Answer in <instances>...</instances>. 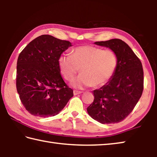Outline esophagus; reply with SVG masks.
<instances>
[{"label": "esophagus", "instance_id": "esophagus-1", "mask_svg": "<svg viewBox=\"0 0 157 157\" xmlns=\"http://www.w3.org/2000/svg\"><path fill=\"white\" fill-rule=\"evenodd\" d=\"M82 91H76V90H74L73 91V94L74 95H78V94H82Z\"/></svg>", "mask_w": 157, "mask_h": 157}]
</instances>
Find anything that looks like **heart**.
<instances>
[{"label":"heart","instance_id":"heart-1","mask_svg":"<svg viewBox=\"0 0 157 157\" xmlns=\"http://www.w3.org/2000/svg\"><path fill=\"white\" fill-rule=\"evenodd\" d=\"M118 63L115 51L94 46L77 47L73 55L62 53L58 58L60 73L66 80H72L80 68L82 73L71 82V86L78 89L106 84L115 73Z\"/></svg>","mask_w":157,"mask_h":157}]
</instances>
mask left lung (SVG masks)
<instances>
[{
	"label": "left lung",
	"instance_id": "left-lung-1",
	"mask_svg": "<svg viewBox=\"0 0 157 157\" xmlns=\"http://www.w3.org/2000/svg\"><path fill=\"white\" fill-rule=\"evenodd\" d=\"M95 44L115 51L118 63L110 80L93 91L94 100L87 108V112L102 124L119 123L132 112L141 97L144 79L142 63L121 39L97 41Z\"/></svg>",
	"mask_w": 157,
	"mask_h": 157
}]
</instances>
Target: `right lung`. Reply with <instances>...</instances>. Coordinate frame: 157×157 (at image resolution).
<instances>
[{
	"instance_id": "right-lung-1",
	"label": "right lung",
	"mask_w": 157,
	"mask_h": 157,
	"mask_svg": "<svg viewBox=\"0 0 157 157\" xmlns=\"http://www.w3.org/2000/svg\"><path fill=\"white\" fill-rule=\"evenodd\" d=\"M71 42L48 34L30 42L20 53L17 66V89L32 115L47 118L59 113L73 96L60 74L58 58Z\"/></svg>"
}]
</instances>
